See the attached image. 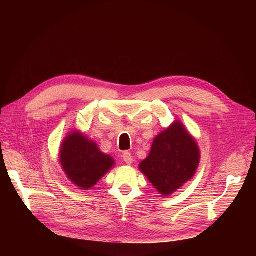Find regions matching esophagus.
<instances>
[{
	"mask_svg": "<svg viewBox=\"0 0 256 256\" xmlns=\"http://www.w3.org/2000/svg\"><path fill=\"white\" fill-rule=\"evenodd\" d=\"M122 159H124V161H125V164H132V161H134L132 156H131V154L128 152H124Z\"/></svg>",
	"mask_w": 256,
	"mask_h": 256,
	"instance_id": "obj_1",
	"label": "esophagus"
}]
</instances>
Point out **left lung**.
Returning <instances> with one entry per match:
<instances>
[{"mask_svg":"<svg viewBox=\"0 0 256 256\" xmlns=\"http://www.w3.org/2000/svg\"><path fill=\"white\" fill-rule=\"evenodd\" d=\"M200 161L198 147L182 124L175 122L154 140L140 170L160 194L170 196L191 180Z\"/></svg>","mask_w":256,"mask_h":256,"instance_id":"1","label":"left lung"}]
</instances>
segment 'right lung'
<instances>
[{"mask_svg":"<svg viewBox=\"0 0 256 256\" xmlns=\"http://www.w3.org/2000/svg\"><path fill=\"white\" fill-rule=\"evenodd\" d=\"M60 164L67 177L80 188L90 189L114 166L109 154L79 132L69 134L62 145Z\"/></svg>","mask_w":256,"mask_h":256,"instance_id":"add662e5","label":"right lung"}]
</instances>
